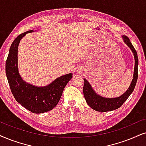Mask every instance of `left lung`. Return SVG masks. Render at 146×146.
Segmentation results:
<instances>
[{"label": "left lung", "instance_id": "left-lung-1", "mask_svg": "<svg viewBox=\"0 0 146 146\" xmlns=\"http://www.w3.org/2000/svg\"><path fill=\"white\" fill-rule=\"evenodd\" d=\"M123 38L125 44L130 48L133 53L135 58V68L133 79L131 84L129 88L120 97L115 98H106L100 96L96 94L92 88L89 82L84 79V95L86 99V102L91 107L92 109L96 110L98 112H108L116 110L119 108L127 100L129 96L131 95L133 91L135 86L137 83L138 77V57L137 52L131 43L129 39L126 36H123Z\"/></svg>", "mask_w": 146, "mask_h": 146}]
</instances>
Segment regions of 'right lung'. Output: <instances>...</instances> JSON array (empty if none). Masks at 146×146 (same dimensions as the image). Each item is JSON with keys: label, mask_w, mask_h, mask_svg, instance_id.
I'll use <instances>...</instances> for the list:
<instances>
[{"label": "right lung", "mask_w": 146, "mask_h": 146, "mask_svg": "<svg viewBox=\"0 0 146 146\" xmlns=\"http://www.w3.org/2000/svg\"><path fill=\"white\" fill-rule=\"evenodd\" d=\"M19 35L11 46L6 61V75L11 91L21 106L33 113L48 112L54 108L59 102L64 87L72 78V73L60 77L48 86L36 87L27 84L21 78L17 69V48L20 40L28 33Z\"/></svg>", "instance_id": "add662e5"}]
</instances>
